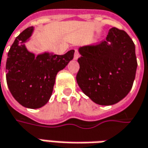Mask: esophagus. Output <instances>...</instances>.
I'll use <instances>...</instances> for the list:
<instances>
[{
  "label": "esophagus",
  "mask_w": 148,
  "mask_h": 148,
  "mask_svg": "<svg viewBox=\"0 0 148 148\" xmlns=\"http://www.w3.org/2000/svg\"><path fill=\"white\" fill-rule=\"evenodd\" d=\"M79 56H80V55H79V51H78V50H75V51H74V60H77V59L79 57Z\"/></svg>",
  "instance_id": "34e87169"
}]
</instances>
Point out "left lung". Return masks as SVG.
<instances>
[{
    "instance_id": "8db88e82",
    "label": "left lung",
    "mask_w": 148,
    "mask_h": 148,
    "mask_svg": "<svg viewBox=\"0 0 148 148\" xmlns=\"http://www.w3.org/2000/svg\"><path fill=\"white\" fill-rule=\"evenodd\" d=\"M79 88L95 103L110 106L126 97L133 87L138 66L133 40L124 30L112 28L106 39L80 47Z\"/></svg>"
}]
</instances>
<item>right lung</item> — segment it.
<instances>
[{"instance_id": "1", "label": "right lung", "mask_w": 148, "mask_h": 148, "mask_svg": "<svg viewBox=\"0 0 148 148\" xmlns=\"http://www.w3.org/2000/svg\"><path fill=\"white\" fill-rule=\"evenodd\" d=\"M33 31L29 27L16 37L8 52L5 72L14 98L24 107L37 109L47 103L56 74L74 58V50L61 56L46 52L35 56L24 46Z\"/></svg>"}]
</instances>
